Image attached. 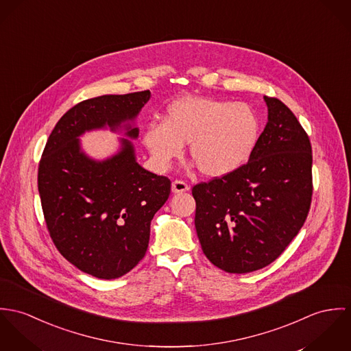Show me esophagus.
<instances>
[{"label":"esophagus","instance_id":"esophagus-1","mask_svg":"<svg viewBox=\"0 0 351 351\" xmlns=\"http://www.w3.org/2000/svg\"><path fill=\"white\" fill-rule=\"evenodd\" d=\"M190 190V186L187 183H184L183 180H175L172 182V193L173 194H180V193H186Z\"/></svg>","mask_w":351,"mask_h":351}]
</instances>
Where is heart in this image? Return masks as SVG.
Segmentation results:
<instances>
[{"label":"heart","mask_w":351,"mask_h":351,"mask_svg":"<svg viewBox=\"0 0 351 351\" xmlns=\"http://www.w3.org/2000/svg\"><path fill=\"white\" fill-rule=\"evenodd\" d=\"M260 118L245 102L182 97L171 102L162 122H151L143 143L160 169H167L189 144L200 173L222 178L252 156L260 138Z\"/></svg>","instance_id":"1"}]
</instances>
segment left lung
<instances>
[{"label":"left lung","mask_w":351,"mask_h":351,"mask_svg":"<svg viewBox=\"0 0 351 351\" xmlns=\"http://www.w3.org/2000/svg\"><path fill=\"white\" fill-rule=\"evenodd\" d=\"M264 101L268 122L249 161L193 189L202 250L225 272L269 265L298 235L311 206L310 138L280 99Z\"/></svg>","instance_id":"8db88e82"}]
</instances>
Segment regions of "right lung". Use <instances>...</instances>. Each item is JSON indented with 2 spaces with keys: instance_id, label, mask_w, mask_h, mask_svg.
<instances>
[{
  "instance_id": "obj_1",
  "label": "right lung",
  "mask_w": 351,
  "mask_h": 351,
  "mask_svg": "<svg viewBox=\"0 0 351 351\" xmlns=\"http://www.w3.org/2000/svg\"><path fill=\"white\" fill-rule=\"evenodd\" d=\"M151 91L101 95L71 108L58 121L41 155L38 173L41 207L49 235L79 271L112 280L145 256L151 221L167 202L171 182L143 168L133 143L134 121ZM124 130L117 154L95 160L81 149L86 131Z\"/></svg>"
}]
</instances>
